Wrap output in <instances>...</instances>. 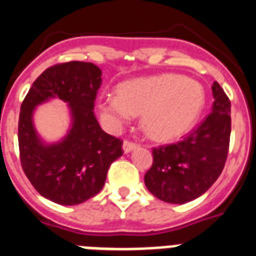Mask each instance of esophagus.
<instances>
[{
	"label": "esophagus",
	"instance_id": "esophagus-1",
	"mask_svg": "<svg viewBox=\"0 0 256 256\" xmlns=\"http://www.w3.org/2000/svg\"><path fill=\"white\" fill-rule=\"evenodd\" d=\"M122 148H124V153H130V152H132V150L136 149V144H134V142L124 141V146H122Z\"/></svg>",
	"mask_w": 256,
	"mask_h": 256
}]
</instances>
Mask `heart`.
Here are the masks:
<instances>
[{
    "mask_svg": "<svg viewBox=\"0 0 256 256\" xmlns=\"http://www.w3.org/2000/svg\"><path fill=\"white\" fill-rule=\"evenodd\" d=\"M206 103L202 86L177 74L124 82L118 94L99 99L100 115L111 128H120L134 114H142L144 132L153 140L168 141L188 132Z\"/></svg>",
    "mask_w": 256,
    "mask_h": 256,
    "instance_id": "heart-1",
    "label": "heart"
}]
</instances>
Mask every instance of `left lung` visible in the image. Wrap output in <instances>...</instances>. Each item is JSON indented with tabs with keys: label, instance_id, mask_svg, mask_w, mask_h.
<instances>
[{
	"label": "left lung",
	"instance_id": "left-lung-1",
	"mask_svg": "<svg viewBox=\"0 0 256 256\" xmlns=\"http://www.w3.org/2000/svg\"><path fill=\"white\" fill-rule=\"evenodd\" d=\"M212 112L198 128L181 141L153 149V165L146 172L145 185L162 202H192L223 172L231 136V103L218 82L212 86Z\"/></svg>",
	"mask_w": 256,
	"mask_h": 256
}]
</instances>
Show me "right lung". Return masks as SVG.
<instances>
[{
    "label": "right lung",
    "mask_w": 256,
    "mask_h": 256,
    "mask_svg": "<svg viewBox=\"0 0 256 256\" xmlns=\"http://www.w3.org/2000/svg\"><path fill=\"white\" fill-rule=\"evenodd\" d=\"M100 76V68L92 63L58 64L37 78L21 104V165L33 188L56 204L78 206L94 198L102 190L111 164L124 154L122 141L103 132L94 115ZM52 98L68 103L70 128L58 142H46L32 115Z\"/></svg>",
    "instance_id": "right-lung-1"
}]
</instances>
